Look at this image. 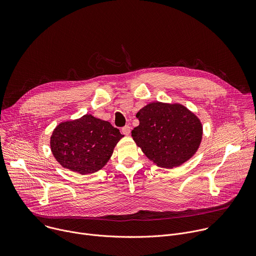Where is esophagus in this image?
Wrapping results in <instances>:
<instances>
[{"label": "esophagus", "mask_w": 256, "mask_h": 256, "mask_svg": "<svg viewBox=\"0 0 256 256\" xmlns=\"http://www.w3.org/2000/svg\"><path fill=\"white\" fill-rule=\"evenodd\" d=\"M122 132L126 136H128L130 134V126H124L122 128Z\"/></svg>", "instance_id": "34e87169"}]
</instances>
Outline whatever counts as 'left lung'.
I'll return each instance as SVG.
<instances>
[{
	"instance_id": "left-lung-1",
	"label": "left lung",
	"mask_w": 256,
	"mask_h": 256,
	"mask_svg": "<svg viewBox=\"0 0 256 256\" xmlns=\"http://www.w3.org/2000/svg\"><path fill=\"white\" fill-rule=\"evenodd\" d=\"M136 116L140 124L132 130V136L144 154L160 167L181 165L200 147L202 124L184 106L153 102Z\"/></svg>"
}]
</instances>
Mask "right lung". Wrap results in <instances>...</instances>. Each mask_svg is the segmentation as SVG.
I'll return each mask as SVG.
<instances>
[{"label": "right lung", "instance_id": "1", "mask_svg": "<svg viewBox=\"0 0 256 256\" xmlns=\"http://www.w3.org/2000/svg\"><path fill=\"white\" fill-rule=\"evenodd\" d=\"M122 136L110 122L86 114L60 124L52 134L50 148L62 167L85 175L107 163Z\"/></svg>", "mask_w": 256, "mask_h": 256}]
</instances>
